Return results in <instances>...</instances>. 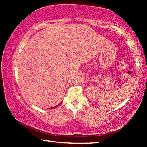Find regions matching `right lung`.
Listing matches in <instances>:
<instances>
[{
    "label": "right lung",
    "mask_w": 147,
    "mask_h": 147,
    "mask_svg": "<svg viewBox=\"0 0 147 147\" xmlns=\"http://www.w3.org/2000/svg\"><path fill=\"white\" fill-rule=\"evenodd\" d=\"M60 104H61V103H60ZM58 106H59V104H58ZM58 106H54V107H53V108H56V107ZM53 108H52V109H53Z\"/></svg>",
    "instance_id": "right-lung-1"
}]
</instances>
